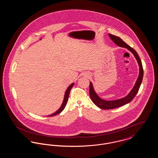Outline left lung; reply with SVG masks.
<instances>
[{"label": "left lung", "mask_w": 158, "mask_h": 158, "mask_svg": "<svg viewBox=\"0 0 158 158\" xmlns=\"http://www.w3.org/2000/svg\"><path fill=\"white\" fill-rule=\"evenodd\" d=\"M108 35L116 45L121 47L126 48L130 52L133 53L139 66V74L138 78L135 84V86H133V89L129 92L127 95L124 97V98L118 99L116 100L107 101L100 98L94 90L92 83L90 82L89 95H90V99L95 105L99 108L103 110H110V109L116 108L121 106L123 105H126L128 103H129L130 102H131L133 99V98L135 97V95L139 91L140 85L143 80V69L142 61L135 50L133 48H131V47H130L129 45L127 44L122 39H121L120 38L117 36H115L110 34H109Z\"/></svg>", "instance_id": "left-lung-1"}]
</instances>
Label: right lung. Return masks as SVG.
<instances>
[{
	"mask_svg": "<svg viewBox=\"0 0 158 158\" xmlns=\"http://www.w3.org/2000/svg\"><path fill=\"white\" fill-rule=\"evenodd\" d=\"M74 85V83H72L70 85H69V86L67 88V89L66 90L65 92V94H64V99H63V101L62 102V104L61 105V106L60 107V108L56 111L55 113H53L52 114H50V115H47L48 117H52V116H54L58 114L61 113V111H63V110L64 109L66 105L67 104V102H68V99H69V94H70V92L71 89L72 88V87Z\"/></svg>",
	"mask_w": 158,
	"mask_h": 158,
	"instance_id": "1",
	"label": "right lung"
}]
</instances>
